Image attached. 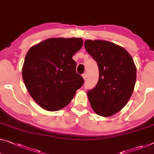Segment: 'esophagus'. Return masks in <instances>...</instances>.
<instances>
[{
  "instance_id": "obj_1",
  "label": "esophagus",
  "mask_w": 154,
  "mask_h": 154,
  "mask_svg": "<svg viewBox=\"0 0 154 154\" xmlns=\"http://www.w3.org/2000/svg\"><path fill=\"white\" fill-rule=\"evenodd\" d=\"M82 78H83L84 79H86V76H87V75H86V74H85H85H83L82 75Z\"/></svg>"
}]
</instances>
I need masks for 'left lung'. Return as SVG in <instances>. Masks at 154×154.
<instances>
[{"mask_svg": "<svg viewBox=\"0 0 154 154\" xmlns=\"http://www.w3.org/2000/svg\"><path fill=\"white\" fill-rule=\"evenodd\" d=\"M85 47L98 66L99 79L87 96L93 110L103 117L123 108L133 94L136 67L123 47L106 41L86 40Z\"/></svg>", "mask_w": 154, "mask_h": 154, "instance_id": "obj_1", "label": "left lung"}]
</instances>
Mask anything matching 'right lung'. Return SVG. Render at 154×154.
I'll return each mask as SVG.
<instances>
[{
  "label": "right lung",
  "instance_id": "right-lung-1",
  "mask_svg": "<svg viewBox=\"0 0 154 154\" xmlns=\"http://www.w3.org/2000/svg\"><path fill=\"white\" fill-rule=\"evenodd\" d=\"M83 45L80 38H52L33 46L22 69L28 92L40 107L49 112L65 107L84 83L72 56Z\"/></svg>",
  "mask_w": 154,
  "mask_h": 154
}]
</instances>
